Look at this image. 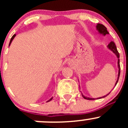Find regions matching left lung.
Segmentation results:
<instances>
[{
  "label": "left lung",
  "instance_id": "8db88e82",
  "mask_svg": "<svg viewBox=\"0 0 128 128\" xmlns=\"http://www.w3.org/2000/svg\"><path fill=\"white\" fill-rule=\"evenodd\" d=\"M96 30H98V32H99V33H100V34H103L104 36H105L106 34H108V31H107V29L106 28L105 26L104 25V24H96ZM107 47L108 48V49H110V50H111L112 51H113V52H114V54H115V55L116 56L117 58H118V78H117V80L116 82L115 83V86H116L117 83H118V80H119V77H120V54L119 52H118V50H117V48H116V46L115 44H114V42H113V41H111L109 43V44L108 45V46ZM109 93V94H110ZM109 94H107V95H104V96H102V97H100V98H104L105 97V96H106L107 95H109ZM82 96H83L84 98L85 99H87V100H95V98H89V97H86V96H85L84 95H83V94H82Z\"/></svg>",
  "mask_w": 128,
  "mask_h": 128
}]
</instances>
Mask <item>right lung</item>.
<instances>
[{
  "mask_svg": "<svg viewBox=\"0 0 128 128\" xmlns=\"http://www.w3.org/2000/svg\"><path fill=\"white\" fill-rule=\"evenodd\" d=\"M15 36H16V34H14V35H13V36H12V37L11 40H10V43H9V46H10V44H11L12 41V40H14V38H15ZM52 97L51 98H50V100H48V101H47V102H50V101H51V100H52Z\"/></svg>",
  "mask_w": 128,
  "mask_h": 128,
  "instance_id": "1",
  "label": "right lung"
}]
</instances>
